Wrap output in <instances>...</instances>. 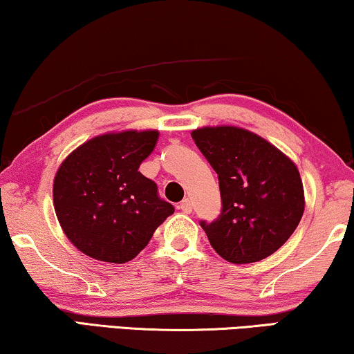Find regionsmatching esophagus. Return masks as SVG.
Wrapping results in <instances>:
<instances>
[{
	"mask_svg": "<svg viewBox=\"0 0 354 354\" xmlns=\"http://www.w3.org/2000/svg\"><path fill=\"white\" fill-rule=\"evenodd\" d=\"M178 207H180L182 212L189 214V212H192V201H189L188 198H185V199H183V201L180 203V206H178Z\"/></svg>",
	"mask_w": 354,
	"mask_h": 354,
	"instance_id": "obj_1",
	"label": "esophagus"
}]
</instances>
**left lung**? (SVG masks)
<instances>
[{"label": "left lung", "instance_id": "8db88e82", "mask_svg": "<svg viewBox=\"0 0 354 354\" xmlns=\"http://www.w3.org/2000/svg\"><path fill=\"white\" fill-rule=\"evenodd\" d=\"M192 137L218 176L222 212L211 223H199L215 252L238 265L270 257L295 232L305 211L294 161L241 127H199Z\"/></svg>", "mask_w": 354, "mask_h": 354}]
</instances>
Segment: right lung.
<instances>
[{
	"label": "right lung",
	"mask_w": 354,
	"mask_h": 354,
	"mask_svg": "<svg viewBox=\"0 0 354 354\" xmlns=\"http://www.w3.org/2000/svg\"><path fill=\"white\" fill-rule=\"evenodd\" d=\"M158 131L97 136L70 153L54 177V209L66 238L95 260L126 263L174 214L156 183L139 172Z\"/></svg>",
	"instance_id": "1"
}]
</instances>
